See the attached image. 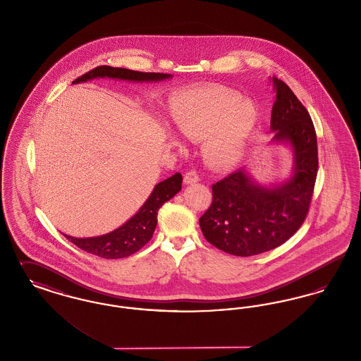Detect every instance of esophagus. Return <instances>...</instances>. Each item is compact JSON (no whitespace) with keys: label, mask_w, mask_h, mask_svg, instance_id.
<instances>
[{"label":"esophagus","mask_w":361,"mask_h":361,"mask_svg":"<svg viewBox=\"0 0 361 361\" xmlns=\"http://www.w3.org/2000/svg\"><path fill=\"white\" fill-rule=\"evenodd\" d=\"M199 181V174L196 171H189L184 174V183L185 184H195Z\"/></svg>","instance_id":"obj_1"}]
</instances>
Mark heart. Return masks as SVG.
Returning a JSON list of instances; mask_svg holds the SVG:
<instances>
[{
  "label": "heart",
  "instance_id": "heart-1",
  "mask_svg": "<svg viewBox=\"0 0 361 361\" xmlns=\"http://www.w3.org/2000/svg\"><path fill=\"white\" fill-rule=\"evenodd\" d=\"M171 118L190 140H203V154L215 168H231L240 161L258 114L250 102L231 90L197 89L174 96Z\"/></svg>",
  "mask_w": 361,
  "mask_h": 361
}]
</instances>
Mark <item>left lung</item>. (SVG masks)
I'll return each instance as SVG.
<instances>
[{
    "label": "left lung",
    "instance_id": "obj_1",
    "mask_svg": "<svg viewBox=\"0 0 361 361\" xmlns=\"http://www.w3.org/2000/svg\"><path fill=\"white\" fill-rule=\"evenodd\" d=\"M274 142L293 150V174L274 188L257 184L242 168L212 185V203L199 224L206 240L228 255L249 257L272 250L303 224L318 172L312 121L290 86L274 77Z\"/></svg>",
    "mask_w": 361,
    "mask_h": 361
}]
</instances>
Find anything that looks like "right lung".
I'll return each mask as SVG.
<instances>
[{"mask_svg":"<svg viewBox=\"0 0 361 361\" xmlns=\"http://www.w3.org/2000/svg\"><path fill=\"white\" fill-rule=\"evenodd\" d=\"M118 78L124 81H137V82H157L166 78H171V74L164 73H143L135 70L111 68V66H97L87 71L73 81V84L85 82L93 78ZM183 176L180 173L173 174L172 177L158 183L153 189L149 199L140 207L137 214L121 226L119 228L104 234L100 237L92 238H74L65 235L70 242H73L80 249L90 255L103 258H124L134 255L142 249L149 240H152L157 226L158 209L164 203L171 200L173 196L181 190Z\"/></svg>","mask_w":361,"mask_h":361,"instance_id":"1","label":"right lung"}]
</instances>
